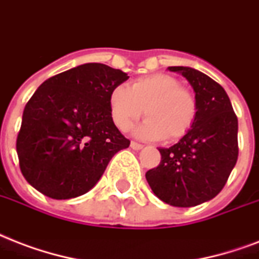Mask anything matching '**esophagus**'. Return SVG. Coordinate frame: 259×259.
I'll list each match as a JSON object with an SVG mask.
<instances>
[{
  "mask_svg": "<svg viewBox=\"0 0 259 259\" xmlns=\"http://www.w3.org/2000/svg\"><path fill=\"white\" fill-rule=\"evenodd\" d=\"M131 148L132 150H142V148H143V144L136 143V142H131Z\"/></svg>",
  "mask_w": 259,
  "mask_h": 259,
  "instance_id": "esophagus-1",
  "label": "esophagus"
}]
</instances>
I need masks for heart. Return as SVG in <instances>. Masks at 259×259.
Masks as SVG:
<instances>
[{
  "label": "heart",
  "mask_w": 259,
  "mask_h": 259,
  "mask_svg": "<svg viewBox=\"0 0 259 259\" xmlns=\"http://www.w3.org/2000/svg\"><path fill=\"white\" fill-rule=\"evenodd\" d=\"M108 107L120 131H128L144 112L147 119L136 128V135L169 142L180 140L193 128L198 112L194 94L167 74L138 78L130 89L116 86L109 93Z\"/></svg>",
  "instance_id": "heart-1"
}]
</instances>
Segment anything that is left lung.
<instances>
[{"instance_id":"left-lung-1","label":"left lung","mask_w":259,"mask_h":259,"mask_svg":"<svg viewBox=\"0 0 259 259\" xmlns=\"http://www.w3.org/2000/svg\"><path fill=\"white\" fill-rule=\"evenodd\" d=\"M188 79L197 100L193 128L169 148H158L161 162L146 180L159 200L173 206H194L220 193L238 159V119L226 90L192 67L171 66Z\"/></svg>"}]
</instances>
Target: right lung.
Listing matches in <instances>:
<instances>
[{
	"instance_id": "right-lung-1",
	"label": "right lung",
	"mask_w": 259,
	"mask_h": 259,
	"mask_svg": "<svg viewBox=\"0 0 259 259\" xmlns=\"http://www.w3.org/2000/svg\"><path fill=\"white\" fill-rule=\"evenodd\" d=\"M127 73L85 63L48 78L24 108L16 150L24 178L40 193L67 200L89 192L130 146L111 119V90Z\"/></svg>"
}]
</instances>
